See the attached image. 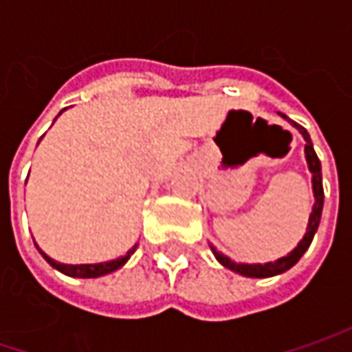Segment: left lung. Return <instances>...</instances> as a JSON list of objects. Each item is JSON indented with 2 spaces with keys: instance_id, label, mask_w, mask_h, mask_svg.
<instances>
[{
  "instance_id": "1",
  "label": "left lung",
  "mask_w": 352,
  "mask_h": 352,
  "mask_svg": "<svg viewBox=\"0 0 352 352\" xmlns=\"http://www.w3.org/2000/svg\"><path fill=\"white\" fill-rule=\"evenodd\" d=\"M282 117H286V116H282ZM292 125L298 129V131H300V135L304 137L305 160H307V168H309V172H311V188H314V197H316L314 210H311V213H309V221H307L305 235H304V239L298 243V247L292 250V252H288L286 256L278 258V261H274V263H264V264L235 263V261H231L229 256H225L223 252H219V250L215 249L213 245H210L211 250H213V254H215V258L223 264L225 268L233 270V272L241 274V276L270 278V276H276V274H282V272H286V270H290L292 266L298 263L302 256H304L305 250L309 249V245H311V241H314V235H316V231H318L319 221H321V211H323V182H321V162H319L318 155H316V151H314V142H311V139H309V133H307V131H305L302 125L294 123V121H292Z\"/></svg>"
}]
</instances>
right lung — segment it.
Returning <instances> with one entry per match:
<instances>
[{"mask_svg":"<svg viewBox=\"0 0 352 352\" xmlns=\"http://www.w3.org/2000/svg\"><path fill=\"white\" fill-rule=\"evenodd\" d=\"M60 113H58V116H60ZM34 247H36V243H34ZM36 249H38V247H36ZM135 250H137V245H135V247H131L125 256H119V258H116V261H107V263H96V264H62V263H56L54 258H50L47 252H43L41 249H38V252L43 254V258H45L52 268H56L58 272L66 274V276L98 278V276H103V274H109V272H116L117 268H121L123 264L127 263L129 258H131V254H133Z\"/></svg>","mask_w":352,"mask_h":352,"instance_id":"right-lung-1","label":"right lung"}]
</instances>
